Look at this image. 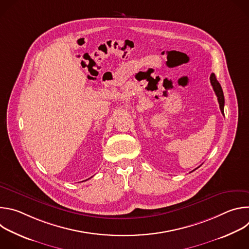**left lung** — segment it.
Listing matches in <instances>:
<instances>
[{
    "label": "left lung",
    "instance_id": "left-lung-1",
    "mask_svg": "<svg viewBox=\"0 0 249 249\" xmlns=\"http://www.w3.org/2000/svg\"><path fill=\"white\" fill-rule=\"evenodd\" d=\"M210 82H211V85L213 87V89H214L217 97H218V101H219V104H220V109L224 115V106H225V97H224V92H223V89H222V87L220 85V83L218 82L215 74H211L210 76Z\"/></svg>",
    "mask_w": 249,
    "mask_h": 249
}]
</instances>
